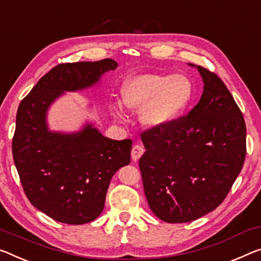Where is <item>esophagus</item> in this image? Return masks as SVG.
I'll use <instances>...</instances> for the list:
<instances>
[{
  "instance_id": "obj_1",
  "label": "esophagus",
  "mask_w": 261,
  "mask_h": 261,
  "mask_svg": "<svg viewBox=\"0 0 261 261\" xmlns=\"http://www.w3.org/2000/svg\"><path fill=\"white\" fill-rule=\"evenodd\" d=\"M144 147L142 145H135L131 150V158L134 161H137L144 153Z\"/></svg>"
}]
</instances>
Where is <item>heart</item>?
Here are the masks:
<instances>
[{
	"label": "heart",
	"mask_w": 261,
	"mask_h": 261,
	"mask_svg": "<svg viewBox=\"0 0 261 261\" xmlns=\"http://www.w3.org/2000/svg\"><path fill=\"white\" fill-rule=\"evenodd\" d=\"M121 96L127 109L142 110V119L147 125L164 126L187 108L193 86L182 74H140L124 82Z\"/></svg>",
	"instance_id": "b5f03b06"
}]
</instances>
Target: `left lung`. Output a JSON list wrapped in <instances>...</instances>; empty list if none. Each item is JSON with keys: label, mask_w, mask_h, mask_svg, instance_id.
I'll list each match as a JSON object with an SVG mask.
<instances>
[{"label": "left lung", "mask_w": 261, "mask_h": 261, "mask_svg": "<svg viewBox=\"0 0 261 261\" xmlns=\"http://www.w3.org/2000/svg\"><path fill=\"white\" fill-rule=\"evenodd\" d=\"M203 94L187 115L140 134L150 209L167 223L195 221L225 200L246 156V125L224 82L202 66Z\"/></svg>", "instance_id": "8db88e82"}]
</instances>
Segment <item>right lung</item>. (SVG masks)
<instances>
[{"mask_svg":"<svg viewBox=\"0 0 261 261\" xmlns=\"http://www.w3.org/2000/svg\"><path fill=\"white\" fill-rule=\"evenodd\" d=\"M117 66L109 58L60 64L19 103L12 156L20 184L31 204L57 222L77 225L100 216L111 177L130 164L132 140L109 139L92 125L75 135L53 134L46 110L64 90L92 86Z\"/></svg>","mask_w":261,"mask_h":261,"instance_id":"right-lung-1","label":"right lung"}]
</instances>
